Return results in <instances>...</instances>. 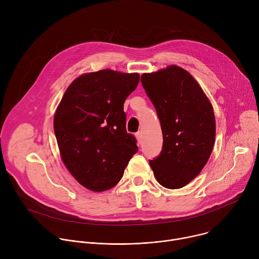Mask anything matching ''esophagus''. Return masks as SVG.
<instances>
[{
  "label": "esophagus",
  "instance_id": "1",
  "mask_svg": "<svg viewBox=\"0 0 259 259\" xmlns=\"http://www.w3.org/2000/svg\"><path fill=\"white\" fill-rule=\"evenodd\" d=\"M135 136H136L137 142H138V143H141V141H142V134H141L140 132H138V133L135 134Z\"/></svg>",
  "mask_w": 259,
  "mask_h": 259
}]
</instances>
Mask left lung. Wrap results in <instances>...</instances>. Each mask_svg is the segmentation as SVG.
I'll list each match as a JSON object with an SVG mask.
<instances>
[{
	"label": "left lung",
	"mask_w": 259,
	"mask_h": 259,
	"mask_svg": "<svg viewBox=\"0 0 259 259\" xmlns=\"http://www.w3.org/2000/svg\"><path fill=\"white\" fill-rule=\"evenodd\" d=\"M140 81L163 133L162 152L150 165L161 186L181 189L200 174L211 156L216 132L212 104L191 73L177 65L142 73Z\"/></svg>",
	"instance_id": "1"
}]
</instances>
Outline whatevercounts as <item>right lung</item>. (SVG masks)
I'll list each match as a JSON object with an SVG mask.
<instances>
[{
    "label": "right lung",
    "instance_id": "1",
    "mask_svg": "<svg viewBox=\"0 0 259 259\" xmlns=\"http://www.w3.org/2000/svg\"><path fill=\"white\" fill-rule=\"evenodd\" d=\"M138 83L137 72L84 73L67 87L56 108L53 124L61 160L92 192L114 188L138 151L124 113V102Z\"/></svg>",
    "mask_w": 259,
    "mask_h": 259
}]
</instances>
